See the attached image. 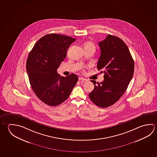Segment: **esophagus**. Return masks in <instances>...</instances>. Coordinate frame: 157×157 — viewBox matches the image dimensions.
I'll return each instance as SVG.
<instances>
[{"instance_id": "34e87169", "label": "esophagus", "mask_w": 157, "mask_h": 157, "mask_svg": "<svg viewBox=\"0 0 157 157\" xmlns=\"http://www.w3.org/2000/svg\"><path fill=\"white\" fill-rule=\"evenodd\" d=\"M79 81H82V82H85V81H87V79H86L85 78H83L82 77L79 78Z\"/></svg>"}]
</instances>
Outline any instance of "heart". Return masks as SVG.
<instances>
[{
    "label": "heart",
    "mask_w": 157,
    "mask_h": 157,
    "mask_svg": "<svg viewBox=\"0 0 157 157\" xmlns=\"http://www.w3.org/2000/svg\"><path fill=\"white\" fill-rule=\"evenodd\" d=\"M85 48H90V49L95 51V47L94 45L93 44H92L90 42H88L84 44V49H85Z\"/></svg>",
    "instance_id": "obj_1"
}]
</instances>
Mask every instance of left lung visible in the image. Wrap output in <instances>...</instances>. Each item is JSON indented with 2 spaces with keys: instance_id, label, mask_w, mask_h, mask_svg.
<instances>
[{
  "instance_id": "left-lung-1",
  "label": "left lung",
  "mask_w": 157,
  "mask_h": 157,
  "mask_svg": "<svg viewBox=\"0 0 157 157\" xmlns=\"http://www.w3.org/2000/svg\"><path fill=\"white\" fill-rule=\"evenodd\" d=\"M99 45L101 55L97 68L104 73V79L100 82L91 80L94 89L89 96L96 106L105 108L114 104L126 91L135 64L128 48L118 37L109 35Z\"/></svg>"
}]
</instances>
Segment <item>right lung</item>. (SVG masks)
Wrapping results in <instances>:
<instances>
[{
  "label": "right lung",
  "mask_w": 157,
  "mask_h": 157,
  "mask_svg": "<svg viewBox=\"0 0 157 157\" xmlns=\"http://www.w3.org/2000/svg\"><path fill=\"white\" fill-rule=\"evenodd\" d=\"M75 41L69 36L47 34L37 41L28 56L26 71L31 86L37 97L49 106L64 101L77 82V75L61 77L57 71Z\"/></svg>",
  "instance_id": "obj_1"
}]
</instances>
